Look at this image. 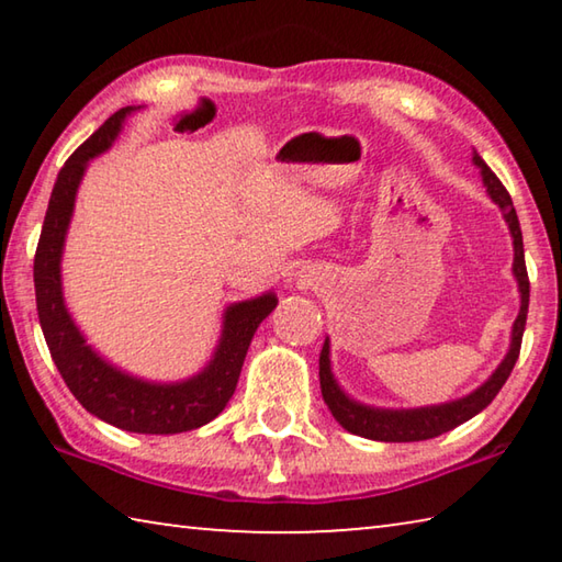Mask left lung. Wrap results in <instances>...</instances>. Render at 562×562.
<instances>
[{"instance_id": "obj_1", "label": "left lung", "mask_w": 562, "mask_h": 562, "mask_svg": "<svg viewBox=\"0 0 562 562\" xmlns=\"http://www.w3.org/2000/svg\"><path fill=\"white\" fill-rule=\"evenodd\" d=\"M473 164L479 166L481 180L483 186H486V193L491 201L501 207L503 221H506L513 237V278L518 282L520 312L516 322H513L510 347L506 351V357H503V361L496 367V372H493L479 389H473L471 394H465L461 398H453V402L418 406V408H379V406L361 404L357 398L345 394V389L339 386L335 374H331L329 337H327L319 355L322 396H325V404L329 406L331 416H335L341 424V429H347L349 434L364 436V439H372V441H389V443L434 439V436L451 431L463 422H469V418H473L475 414H481L483 408L496 398L501 386L506 384V379L510 376L513 367H516L518 355H520L522 329H526V317H528V300H530L526 255H522V233H520V223H518L516 207H513L508 190L503 188L496 173L483 164V158L475 154V150H473Z\"/></svg>"}]
</instances>
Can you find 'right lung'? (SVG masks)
<instances>
[{
  "mask_svg": "<svg viewBox=\"0 0 562 562\" xmlns=\"http://www.w3.org/2000/svg\"><path fill=\"white\" fill-rule=\"evenodd\" d=\"M138 109L126 106L113 113L89 140L74 150L56 176L34 255L36 312L56 369L89 414L133 434H180L201 429L231 402L247 347L260 322L278 307V294L265 292L260 297L231 304L223 315V331L211 361L201 372L180 382H148L133 376L113 367L89 345L64 302V243L89 160L113 146L123 123Z\"/></svg>",
  "mask_w": 562,
  "mask_h": 562,
  "instance_id": "right-lung-1",
  "label": "right lung"
}]
</instances>
